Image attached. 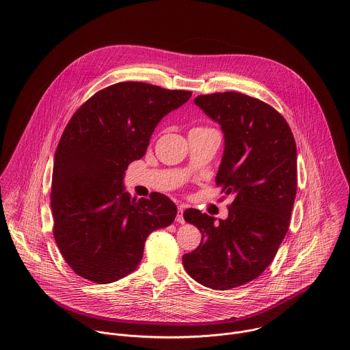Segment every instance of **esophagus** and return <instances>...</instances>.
I'll list each match as a JSON object with an SVG mask.
<instances>
[{"label": "esophagus", "mask_w": 350, "mask_h": 350, "mask_svg": "<svg viewBox=\"0 0 350 350\" xmlns=\"http://www.w3.org/2000/svg\"><path fill=\"white\" fill-rule=\"evenodd\" d=\"M176 221H177L178 224H184V222H185V219H184V206H178V211H177Z\"/></svg>", "instance_id": "1"}]
</instances>
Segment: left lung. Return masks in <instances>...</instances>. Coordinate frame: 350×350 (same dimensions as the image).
<instances>
[{
	"mask_svg": "<svg viewBox=\"0 0 350 350\" xmlns=\"http://www.w3.org/2000/svg\"><path fill=\"white\" fill-rule=\"evenodd\" d=\"M193 103L221 126L224 154L215 184L234 196L228 217L184 211L202 234L183 265L198 283L229 290L257 279L273 261L290 225L297 193V147L283 116L238 92L198 96Z\"/></svg>",
	"mask_w": 350,
	"mask_h": 350,
	"instance_id": "1",
	"label": "left lung"
}]
</instances>
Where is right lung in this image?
Instances as JSON below:
<instances>
[{
	"label": "right lung",
	"instance_id": "obj_1",
	"mask_svg": "<svg viewBox=\"0 0 350 350\" xmlns=\"http://www.w3.org/2000/svg\"><path fill=\"white\" fill-rule=\"evenodd\" d=\"M191 94L121 82L97 92L72 115L55 154L51 208L56 245L78 276L97 284L128 276L151 232L174 221L177 207L166 195L135 199L124 177L144 157L163 116Z\"/></svg>",
	"mask_w": 350,
	"mask_h": 350
}]
</instances>
